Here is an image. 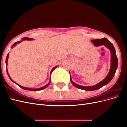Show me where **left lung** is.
I'll list each match as a JSON object with an SVG mask.
<instances>
[{
	"label": "left lung",
	"instance_id": "8db88e82",
	"mask_svg": "<svg viewBox=\"0 0 127 127\" xmlns=\"http://www.w3.org/2000/svg\"><path fill=\"white\" fill-rule=\"evenodd\" d=\"M91 42H93L95 46L104 45L106 48H107L110 50L111 51V68H110V70L109 74L106 77V78L103 80H102L101 82L97 84V85L93 86L86 87V86H83L77 85V84H75V83H74L72 81L70 77V81L73 85H74L75 87H76V88H79V89L85 90V91L97 90L108 84L113 78L118 67V58L116 55V50H115V48L114 47V46L113 45V44L111 43L108 39L104 37L100 39H98L93 40L91 41Z\"/></svg>",
	"mask_w": 127,
	"mask_h": 127
}]
</instances>
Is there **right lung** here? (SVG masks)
<instances>
[{"instance_id":"1","label":"right lung","mask_w":127,"mask_h":127,"mask_svg":"<svg viewBox=\"0 0 127 127\" xmlns=\"http://www.w3.org/2000/svg\"><path fill=\"white\" fill-rule=\"evenodd\" d=\"M32 40V38H29V37H24V38H23V40ZM21 42V41H17V42H15V43L11 46V47H14L15 45H16V44H17V43H20ZM8 56H9V54H8L7 55V58H6V64H7V60H8ZM57 68V67H55L53 69H52V70H51V72H52V71L53 70H55V68ZM7 74H8V76H9V78L10 79V80H11V81L12 82H14L15 83H15V82H14L13 80L11 79V78H10V77L9 76V74H8V71H7ZM50 82H51V79H50V82H49V83L47 84V85H46L45 86H44V87H41V88H37V89H33V88H26V87H23V86H21V85H18V84H17V83H16L17 85L18 86H20L21 88H23V89H24V90H29V91H40V90H43V89H44V88H45L46 87H47L49 85V84H50Z\"/></svg>"}]
</instances>
